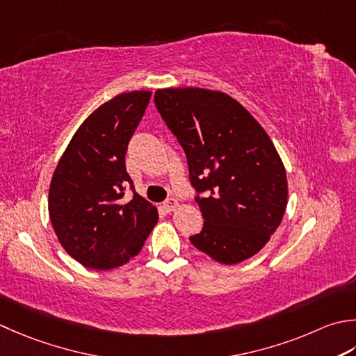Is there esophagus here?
<instances>
[{
    "label": "esophagus",
    "mask_w": 356,
    "mask_h": 356,
    "mask_svg": "<svg viewBox=\"0 0 356 356\" xmlns=\"http://www.w3.org/2000/svg\"><path fill=\"white\" fill-rule=\"evenodd\" d=\"M163 207L166 208V211H172L174 208L177 207V200L174 199V197H170V199H166L165 202H163Z\"/></svg>",
    "instance_id": "esophagus-1"
}]
</instances>
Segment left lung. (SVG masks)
<instances>
[{"mask_svg": "<svg viewBox=\"0 0 356 356\" xmlns=\"http://www.w3.org/2000/svg\"><path fill=\"white\" fill-rule=\"evenodd\" d=\"M154 103L185 151L204 216L191 243L227 266L252 257L280 227L287 207V176L267 132L224 92L159 89Z\"/></svg>", "mask_w": 356, "mask_h": 356, "instance_id": "1", "label": "left lung"}]
</instances>
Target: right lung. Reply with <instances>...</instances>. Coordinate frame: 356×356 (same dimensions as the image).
Here are the masks:
<instances>
[{
	"label": "right lung",
	"instance_id": "obj_1",
	"mask_svg": "<svg viewBox=\"0 0 356 356\" xmlns=\"http://www.w3.org/2000/svg\"><path fill=\"white\" fill-rule=\"evenodd\" d=\"M151 99L134 90L102 104L76 129L49 188V216L63 248L81 266L111 270L140 252L159 220L124 166L128 143ZM133 193L124 200L127 186Z\"/></svg>",
	"mask_w": 356,
	"mask_h": 356
}]
</instances>
